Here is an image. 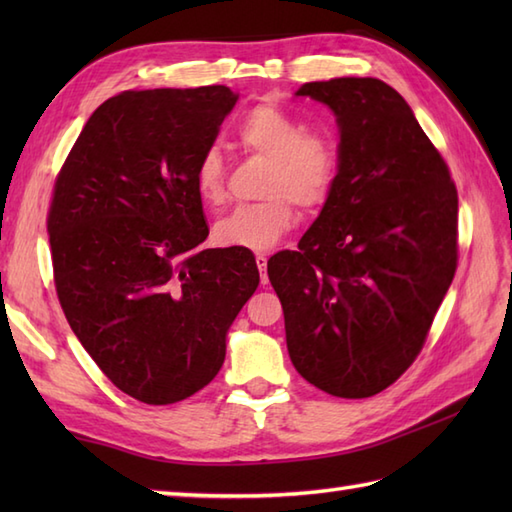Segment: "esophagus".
I'll return each instance as SVG.
<instances>
[{
  "instance_id": "obj_1",
  "label": "esophagus",
  "mask_w": 512,
  "mask_h": 512,
  "mask_svg": "<svg viewBox=\"0 0 512 512\" xmlns=\"http://www.w3.org/2000/svg\"><path fill=\"white\" fill-rule=\"evenodd\" d=\"M255 262L259 268V277H262V284H268V275H266V264H268V257L266 255H255Z\"/></svg>"
}]
</instances>
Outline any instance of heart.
I'll return each mask as SVG.
<instances>
[{
	"instance_id": "obj_1",
	"label": "heart",
	"mask_w": 512,
	"mask_h": 512,
	"mask_svg": "<svg viewBox=\"0 0 512 512\" xmlns=\"http://www.w3.org/2000/svg\"><path fill=\"white\" fill-rule=\"evenodd\" d=\"M235 140L246 154L268 160L262 184L266 200L237 206L213 226L220 246L268 250L284 237L301 213H314L330 200L339 178V145L321 129H306L297 116L279 105L262 103L239 118ZM195 193L206 206L226 200V165L220 151L209 147L193 173Z\"/></svg>"
}]
</instances>
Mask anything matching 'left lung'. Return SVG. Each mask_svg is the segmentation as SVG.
Listing matches in <instances>:
<instances>
[{"label":"left lung","mask_w":512,"mask_h":512,"mask_svg":"<svg viewBox=\"0 0 512 512\" xmlns=\"http://www.w3.org/2000/svg\"><path fill=\"white\" fill-rule=\"evenodd\" d=\"M297 96L339 123V178L299 250L268 259L297 372L369 398L416 361L458 268V189L405 99L378 79L314 81Z\"/></svg>","instance_id":"1"}]
</instances>
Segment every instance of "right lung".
Listing matches in <instances>:
<instances>
[{
  "instance_id": "right-lung-1",
  "label": "right lung",
  "mask_w": 512,
  "mask_h": 512,
  "mask_svg": "<svg viewBox=\"0 0 512 512\" xmlns=\"http://www.w3.org/2000/svg\"><path fill=\"white\" fill-rule=\"evenodd\" d=\"M235 103L226 85L116 94L54 180L48 235L65 319L101 372L147 405L211 383L259 284L248 248H202L193 182Z\"/></svg>"
}]
</instances>
